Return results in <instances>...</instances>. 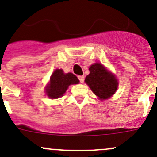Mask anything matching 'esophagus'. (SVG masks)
<instances>
[{
  "label": "esophagus",
  "mask_w": 157,
  "mask_h": 157,
  "mask_svg": "<svg viewBox=\"0 0 157 157\" xmlns=\"http://www.w3.org/2000/svg\"><path fill=\"white\" fill-rule=\"evenodd\" d=\"M78 79H79V81H80V82L83 83L84 82V80H85V77H84L83 76H78Z\"/></svg>",
  "instance_id": "1"
}]
</instances>
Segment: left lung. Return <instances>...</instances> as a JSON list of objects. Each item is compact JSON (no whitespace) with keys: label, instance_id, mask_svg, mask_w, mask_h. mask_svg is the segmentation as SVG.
Masks as SVG:
<instances>
[{"label":"left lung","instance_id":"left-lung-1","mask_svg":"<svg viewBox=\"0 0 157 157\" xmlns=\"http://www.w3.org/2000/svg\"><path fill=\"white\" fill-rule=\"evenodd\" d=\"M89 70L90 74L85 77V81L100 100L109 98L115 94L118 82L113 73L99 63L92 64Z\"/></svg>","mask_w":157,"mask_h":157}]
</instances>
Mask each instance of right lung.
Returning a JSON list of instances; mask_svg holds the SVG:
<instances>
[{
	"label": "right lung",
	"mask_w": 157,
	"mask_h": 157,
	"mask_svg": "<svg viewBox=\"0 0 157 157\" xmlns=\"http://www.w3.org/2000/svg\"><path fill=\"white\" fill-rule=\"evenodd\" d=\"M78 78L71 72L64 73L62 69H56L46 86V94L50 98L56 99L63 96L68 86L79 84Z\"/></svg>",
	"instance_id": "add662e5"
}]
</instances>
